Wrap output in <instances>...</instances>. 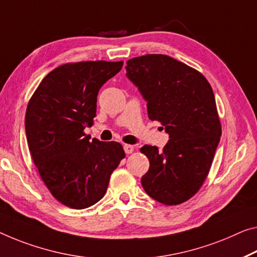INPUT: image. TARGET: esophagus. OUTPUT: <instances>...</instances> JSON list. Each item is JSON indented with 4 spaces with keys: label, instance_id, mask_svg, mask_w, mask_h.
I'll return each mask as SVG.
<instances>
[{
    "label": "esophagus",
    "instance_id": "obj_1",
    "mask_svg": "<svg viewBox=\"0 0 257 257\" xmlns=\"http://www.w3.org/2000/svg\"><path fill=\"white\" fill-rule=\"evenodd\" d=\"M124 151L126 154H132L134 151V147L132 145H124Z\"/></svg>",
    "mask_w": 257,
    "mask_h": 257
}]
</instances>
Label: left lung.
<instances>
[{"label":"left lung","instance_id":"1","mask_svg":"<svg viewBox=\"0 0 257 257\" xmlns=\"http://www.w3.org/2000/svg\"><path fill=\"white\" fill-rule=\"evenodd\" d=\"M126 64V76L147 101L149 119L170 136L162 151L141 148L151 164L142 187L167 206L186 202L208 177L222 136L211 86L199 71L168 55L147 54Z\"/></svg>","mask_w":257,"mask_h":257}]
</instances>
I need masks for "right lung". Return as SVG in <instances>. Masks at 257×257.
Returning a JSON list of instances; mask_svg holds the SVG:
<instances>
[{"instance_id": "add662e5", "label": "right lung", "mask_w": 257, "mask_h": 257, "mask_svg": "<svg viewBox=\"0 0 257 257\" xmlns=\"http://www.w3.org/2000/svg\"><path fill=\"white\" fill-rule=\"evenodd\" d=\"M123 61L66 63L42 79L26 108L27 144L39 175L58 202L85 209L98 202L125 152L119 142L89 140L98 90Z\"/></svg>"}]
</instances>
